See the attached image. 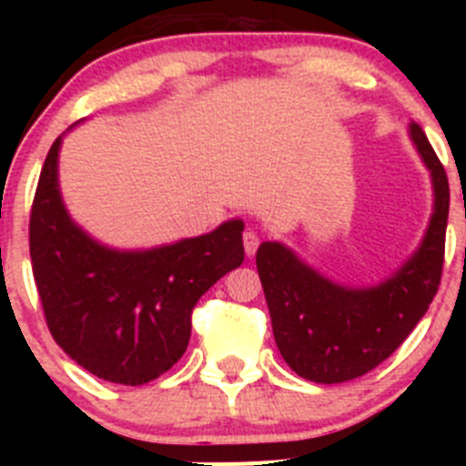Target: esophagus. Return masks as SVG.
Here are the masks:
<instances>
[{"mask_svg":"<svg viewBox=\"0 0 466 466\" xmlns=\"http://www.w3.org/2000/svg\"><path fill=\"white\" fill-rule=\"evenodd\" d=\"M242 242H245V254L247 257H254L258 249V236L254 233V230H245V236H242Z\"/></svg>","mask_w":466,"mask_h":466,"instance_id":"esophagus-1","label":"esophagus"}]
</instances>
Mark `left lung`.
I'll return each mask as SVG.
<instances>
[{
    "mask_svg": "<svg viewBox=\"0 0 466 466\" xmlns=\"http://www.w3.org/2000/svg\"><path fill=\"white\" fill-rule=\"evenodd\" d=\"M410 137L431 172L434 214L420 249L394 278L373 289H345L308 268L279 242L258 247L257 268L275 343L306 380L333 385L376 369L409 339L439 291L451 188L418 123H410Z\"/></svg>",
    "mask_w": 466,
    "mask_h": 466,
    "instance_id": "obj_1",
    "label": "left lung"
}]
</instances>
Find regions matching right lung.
Listing matches in <instances>:
<instances>
[{
  "label": "right lung",
  "mask_w": 466,
  "mask_h": 466,
  "mask_svg": "<svg viewBox=\"0 0 466 466\" xmlns=\"http://www.w3.org/2000/svg\"><path fill=\"white\" fill-rule=\"evenodd\" d=\"M48 149L30 212V258L53 340L102 380L144 385L184 355L191 315L245 261L242 221L149 252H114L69 221Z\"/></svg>",
  "instance_id": "add662e5"
}]
</instances>
